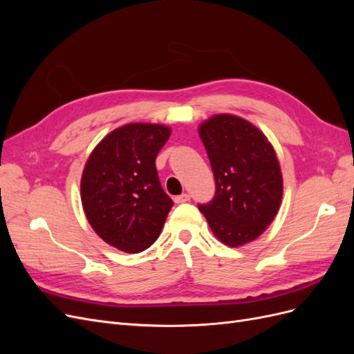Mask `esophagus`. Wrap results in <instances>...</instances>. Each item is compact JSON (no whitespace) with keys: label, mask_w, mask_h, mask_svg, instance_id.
Wrapping results in <instances>:
<instances>
[{"label":"esophagus","mask_w":354,"mask_h":354,"mask_svg":"<svg viewBox=\"0 0 354 354\" xmlns=\"http://www.w3.org/2000/svg\"><path fill=\"white\" fill-rule=\"evenodd\" d=\"M187 201H190V195H189V194H181V195H178V196L174 198V202H176V203H185V202H187Z\"/></svg>","instance_id":"obj_1"}]
</instances>
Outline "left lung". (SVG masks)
<instances>
[{
    "label": "left lung",
    "mask_w": 354,
    "mask_h": 354,
    "mask_svg": "<svg viewBox=\"0 0 354 354\" xmlns=\"http://www.w3.org/2000/svg\"><path fill=\"white\" fill-rule=\"evenodd\" d=\"M216 194L199 203L212 233L229 246L257 239L281 207L283 181L273 146L251 122L220 113L199 127Z\"/></svg>",
    "instance_id": "obj_1"
}]
</instances>
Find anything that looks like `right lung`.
Masks as SVG:
<instances>
[{
  "instance_id": "right-lung-1",
  "label": "right lung",
  "mask_w": 354,
  "mask_h": 354,
  "mask_svg": "<svg viewBox=\"0 0 354 354\" xmlns=\"http://www.w3.org/2000/svg\"><path fill=\"white\" fill-rule=\"evenodd\" d=\"M171 130L127 124L94 147L81 178V201L94 232L115 248L137 254L159 236L173 207L155 160Z\"/></svg>"
}]
</instances>
